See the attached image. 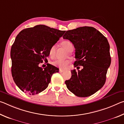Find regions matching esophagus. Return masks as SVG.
Masks as SVG:
<instances>
[{
	"mask_svg": "<svg viewBox=\"0 0 124 124\" xmlns=\"http://www.w3.org/2000/svg\"><path fill=\"white\" fill-rule=\"evenodd\" d=\"M64 72L63 70H59V72L60 73H62V72Z\"/></svg>",
	"mask_w": 124,
	"mask_h": 124,
	"instance_id": "obj_1",
	"label": "esophagus"
}]
</instances>
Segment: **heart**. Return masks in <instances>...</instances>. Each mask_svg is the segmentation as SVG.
<instances>
[{"mask_svg": "<svg viewBox=\"0 0 124 124\" xmlns=\"http://www.w3.org/2000/svg\"><path fill=\"white\" fill-rule=\"evenodd\" d=\"M61 45L64 49H66L68 52H72L73 50L74 46L70 41L68 40L63 41ZM56 54V46L55 45H53L50 48L49 54L51 57H54L55 56ZM70 61L68 60H56L52 62V64L54 66L57 67L61 69H65L68 64Z\"/></svg>", "mask_w": 124, "mask_h": 124, "instance_id": "b5f03b06", "label": "heart"}]
</instances>
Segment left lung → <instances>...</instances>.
Wrapping results in <instances>:
<instances>
[{
	"label": "left lung",
	"mask_w": 124,
	"mask_h": 124,
	"mask_svg": "<svg viewBox=\"0 0 124 124\" xmlns=\"http://www.w3.org/2000/svg\"><path fill=\"white\" fill-rule=\"evenodd\" d=\"M63 38L74 45L76 58L74 66L81 70H71L72 77L66 80L67 87L75 96H91L103 86L111 63L107 39L92 27H81L67 31Z\"/></svg>",
	"instance_id": "1"
}]
</instances>
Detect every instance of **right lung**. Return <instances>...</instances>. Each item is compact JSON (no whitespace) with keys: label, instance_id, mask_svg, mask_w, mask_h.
I'll use <instances>...</instances> for the list:
<instances>
[{"label":"right lung","instance_id":"add662e5","mask_svg":"<svg viewBox=\"0 0 124 124\" xmlns=\"http://www.w3.org/2000/svg\"><path fill=\"white\" fill-rule=\"evenodd\" d=\"M65 32L39 24L24 29L17 35L10 52L11 73L21 91L33 95L47 87L52 74L59 70L49 63L44 69L39 64L47 60L50 48Z\"/></svg>","mask_w":124,"mask_h":124}]
</instances>
